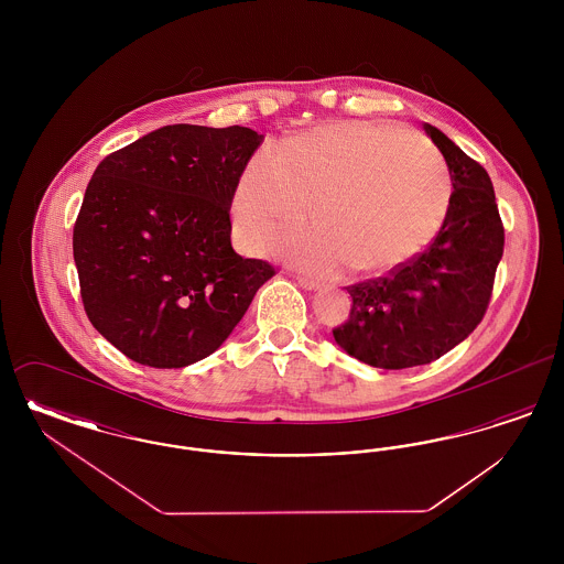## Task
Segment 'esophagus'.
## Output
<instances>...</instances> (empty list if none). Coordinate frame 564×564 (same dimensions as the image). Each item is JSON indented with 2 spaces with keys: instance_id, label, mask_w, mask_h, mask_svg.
Here are the masks:
<instances>
[{
  "instance_id": "obj_1",
  "label": "esophagus",
  "mask_w": 564,
  "mask_h": 564,
  "mask_svg": "<svg viewBox=\"0 0 564 564\" xmlns=\"http://www.w3.org/2000/svg\"><path fill=\"white\" fill-rule=\"evenodd\" d=\"M297 285L304 288V290H308V292L319 290V283H317L315 279H308V276H297Z\"/></svg>"
}]
</instances>
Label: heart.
I'll use <instances>...</instances> for the list:
<instances>
[{
    "label": "heart",
    "instance_id": "1",
    "mask_svg": "<svg viewBox=\"0 0 564 564\" xmlns=\"http://www.w3.org/2000/svg\"><path fill=\"white\" fill-rule=\"evenodd\" d=\"M313 205L317 232L283 251L295 264L332 274L395 269L437 235L451 200L448 169L421 134L366 120H336L258 150L232 200L235 237L260 251Z\"/></svg>",
    "mask_w": 564,
    "mask_h": 564
}]
</instances>
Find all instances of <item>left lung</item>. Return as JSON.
I'll return each mask as SVG.
<instances>
[{
    "mask_svg": "<svg viewBox=\"0 0 564 564\" xmlns=\"http://www.w3.org/2000/svg\"><path fill=\"white\" fill-rule=\"evenodd\" d=\"M448 164L453 194L430 247L387 276L350 285V315L334 340L382 370L425 366L455 349L482 322L503 256V224L480 162L440 129L423 124Z\"/></svg>",
    "mask_w": 564,
    "mask_h": 564,
    "instance_id": "8db88e82",
    "label": "left lung"
}]
</instances>
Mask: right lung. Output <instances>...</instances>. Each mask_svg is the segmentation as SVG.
Here are the masks:
<instances>
[{"label": "right lung", "mask_w": 564, "mask_h": 564, "mask_svg": "<svg viewBox=\"0 0 564 564\" xmlns=\"http://www.w3.org/2000/svg\"><path fill=\"white\" fill-rule=\"evenodd\" d=\"M247 127L171 124L106 156L74 226L84 311L129 359L186 368L209 357L274 274L230 242Z\"/></svg>", "instance_id": "1"}]
</instances>
